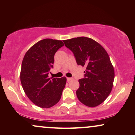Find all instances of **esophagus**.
Returning a JSON list of instances; mask_svg holds the SVG:
<instances>
[{"instance_id":"obj_1","label":"esophagus","mask_w":135,"mask_h":135,"mask_svg":"<svg viewBox=\"0 0 135 135\" xmlns=\"http://www.w3.org/2000/svg\"><path fill=\"white\" fill-rule=\"evenodd\" d=\"M72 79H73L71 78V77H67V81H68V82H69V81L71 80Z\"/></svg>"}]
</instances>
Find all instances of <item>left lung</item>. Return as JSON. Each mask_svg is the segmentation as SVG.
Returning a JSON list of instances; mask_svg holds the SVG:
<instances>
[{
    "label": "left lung",
    "mask_w": 135,
    "mask_h": 135,
    "mask_svg": "<svg viewBox=\"0 0 135 135\" xmlns=\"http://www.w3.org/2000/svg\"><path fill=\"white\" fill-rule=\"evenodd\" d=\"M73 51L78 65L86 68L85 78L79 80L77 98L86 106L96 107L104 102L112 91L114 69L104 48L91 38L79 37L63 40Z\"/></svg>",
    "instance_id": "left-lung-1"
}]
</instances>
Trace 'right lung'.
Here are the masks:
<instances>
[{
	"mask_svg": "<svg viewBox=\"0 0 135 135\" xmlns=\"http://www.w3.org/2000/svg\"><path fill=\"white\" fill-rule=\"evenodd\" d=\"M63 45L62 40L45 38L32 45L23 58L20 73L22 86L28 98L40 108H49L58 103L65 87V77H49L55 53Z\"/></svg>",
	"mask_w": 135,
	"mask_h": 135,
	"instance_id": "add662e5",
	"label": "right lung"
}]
</instances>
